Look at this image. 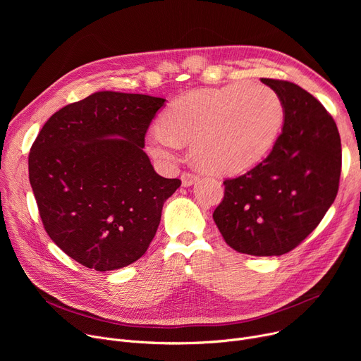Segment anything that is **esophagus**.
Listing matches in <instances>:
<instances>
[{
  "label": "esophagus",
  "instance_id": "1",
  "mask_svg": "<svg viewBox=\"0 0 361 361\" xmlns=\"http://www.w3.org/2000/svg\"><path fill=\"white\" fill-rule=\"evenodd\" d=\"M197 181V176L190 174V173H183L181 174V183L184 187H190Z\"/></svg>",
  "mask_w": 361,
  "mask_h": 361
}]
</instances>
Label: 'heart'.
Wrapping results in <instances>:
<instances>
[{
	"label": "heart",
	"instance_id": "b5f03b06",
	"mask_svg": "<svg viewBox=\"0 0 361 361\" xmlns=\"http://www.w3.org/2000/svg\"><path fill=\"white\" fill-rule=\"evenodd\" d=\"M283 123V104L269 86L233 83L200 89L171 104L161 126L146 136L152 158L171 165L180 143L190 142V155L215 174H237L259 164L275 145Z\"/></svg>",
	"mask_w": 361,
	"mask_h": 361
}]
</instances>
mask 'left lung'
Masks as SVG:
<instances>
[{
	"label": "left lung",
	"mask_w": 361,
	"mask_h": 361,
	"mask_svg": "<svg viewBox=\"0 0 361 361\" xmlns=\"http://www.w3.org/2000/svg\"><path fill=\"white\" fill-rule=\"evenodd\" d=\"M283 104L271 154L249 173L225 180L214 221L225 243L252 256H281L305 240L334 203L341 139L334 118L300 86L260 79Z\"/></svg>",
	"instance_id": "8db88e82"
}]
</instances>
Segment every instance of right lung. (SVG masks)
Instances as JSON below:
<instances>
[{"instance_id":"obj_1","label":"right lung","mask_w":361,"mask_h":361,"mask_svg":"<svg viewBox=\"0 0 361 361\" xmlns=\"http://www.w3.org/2000/svg\"><path fill=\"white\" fill-rule=\"evenodd\" d=\"M164 98L102 90L45 123L29 154V181L51 240L105 272L140 259L162 206L181 185L155 173L143 150Z\"/></svg>"}]
</instances>
